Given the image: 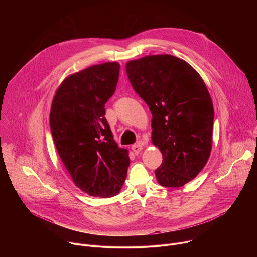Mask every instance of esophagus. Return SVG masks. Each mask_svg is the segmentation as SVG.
<instances>
[{"label": "esophagus", "instance_id": "34e87169", "mask_svg": "<svg viewBox=\"0 0 257 257\" xmlns=\"http://www.w3.org/2000/svg\"><path fill=\"white\" fill-rule=\"evenodd\" d=\"M142 149H143V147H142V145H140V144H135V145L132 146V150H133V152H134L136 155L139 154V152H140Z\"/></svg>", "mask_w": 257, "mask_h": 257}]
</instances>
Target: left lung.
<instances>
[{
	"label": "left lung",
	"mask_w": 257,
	"mask_h": 257,
	"mask_svg": "<svg viewBox=\"0 0 257 257\" xmlns=\"http://www.w3.org/2000/svg\"><path fill=\"white\" fill-rule=\"evenodd\" d=\"M135 92L152 114V143L162 153L158 183L181 187L207 163L212 148L214 110L198 72L172 55H150L126 64Z\"/></svg>",
	"instance_id": "1"
}]
</instances>
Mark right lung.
Instances as JSON below:
<instances>
[{"label": "right lung", "instance_id": "add662e5", "mask_svg": "<svg viewBox=\"0 0 257 257\" xmlns=\"http://www.w3.org/2000/svg\"><path fill=\"white\" fill-rule=\"evenodd\" d=\"M120 65L107 62L68 76L54 96L50 127L58 154L75 185L90 196L108 198L121 190L130 164L105 118Z\"/></svg>", "mask_w": 257, "mask_h": 257}]
</instances>
